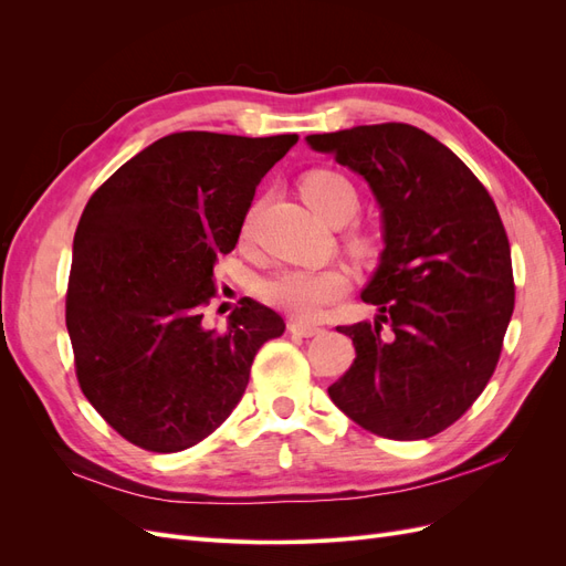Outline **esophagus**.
<instances>
[{"label": "esophagus", "instance_id": "esophagus-1", "mask_svg": "<svg viewBox=\"0 0 566 566\" xmlns=\"http://www.w3.org/2000/svg\"><path fill=\"white\" fill-rule=\"evenodd\" d=\"M287 331L293 333V335H300V337H314V335L323 333V328H318V325L304 323V321H290L287 323Z\"/></svg>", "mask_w": 566, "mask_h": 566}]
</instances>
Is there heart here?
<instances>
[{"instance_id": "1", "label": "heart", "mask_w": 566, "mask_h": 566, "mask_svg": "<svg viewBox=\"0 0 566 566\" xmlns=\"http://www.w3.org/2000/svg\"><path fill=\"white\" fill-rule=\"evenodd\" d=\"M302 198L310 208L331 224H345L358 208L356 186L333 169H314L300 184ZM252 212L245 219L243 233H248ZM356 248H366V238L354 235ZM352 281L339 266L328 269H283L260 283V295L276 310L300 321H314L328 304L347 295Z\"/></svg>"}]
</instances>
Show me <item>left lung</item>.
Masks as SVG:
<instances>
[{
	"mask_svg": "<svg viewBox=\"0 0 566 566\" xmlns=\"http://www.w3.org/2000/svg\"><path fill=\"white\" fill-rule=\"evenodd\" d=\"M306 142L368 181L385 221L382 260L361 293L380 314L337 325L356 358L331 399L378 437H434L476 401L503 352L515 279L501 214L472 169L413 125Z\"/></svg>",
	"mask_w": 566,
	"mask_h": 566,
	"instance_id": "obj_1",
	"label": "left lung"
}]
</instances>
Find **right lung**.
I'll list each match as a JSON object with an SVG mask.
<instances>
[{
	"mask_svg": "<svg viewBox=\"0 0 566 566\" xmlns=\"http://www.w3.org/2000/svg\"><path fill=\"white\" fill-rule=\"evenodd\" d=\"M297 134L177 132L101 184L73 241L65 325L84 397L153 453L196 447L241 401L283 318L243 297L224 333L202 328L214 262L243 229L254 188Z\"/></svg>",
	"mask_w": 566,
	"mask_h": 566,
	"instance_id": "right-lung-1",
	"label": "right lung"
}]
</instances>
